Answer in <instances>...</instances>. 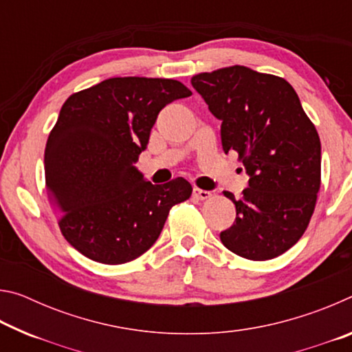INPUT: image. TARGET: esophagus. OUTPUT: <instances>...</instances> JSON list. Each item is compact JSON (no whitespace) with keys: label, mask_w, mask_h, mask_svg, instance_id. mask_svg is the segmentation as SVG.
I'll list each match as a JSON object with an SVG mask.
<instances>
[{"label":"esophagus","mask_w":352,"mask_h":352,"mask_svg":"<svg viewBox=\"0 0 352 352\" xmlns=\"http://www.w3.org/2000/svg\"><path fill=\"white\" fill-rule=\"evenodd\" d=\"M192 197L197 199V200H206V199L211 197V192H210V190H204V189L194 188V190H192Z\"/></svg>","instance_id":"obj_1"}]
</instances>
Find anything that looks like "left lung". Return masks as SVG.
Instances as JSON below:
<instances>
[{"instance_id":"obj_1","label":"left lung","mask_w":352,"mask_h":352,"mask_svg":"<svg viewBox=\"0 0 352 352\" xmlns=\"http://www.w3.org/2000/svg\"><path fill=\"white\" fill-rule=\"evenodd\" d=\"M222 121L225 153L236 151L250 175L236 200V222L220 233L223 245L250 261L287 252L305 234L321 184V144L294 87L247 67L220 68L190 79Z\"/></svg>"}]
</instances>
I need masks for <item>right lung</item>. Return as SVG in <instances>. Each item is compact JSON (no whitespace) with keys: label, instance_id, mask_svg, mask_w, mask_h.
I'll return each mask as SVG.
<instances>
[{"label":"right lung","instance_id":"1","mask_svg":"<svg viewBox=\"0 0 352 352\" xmlns=\"http://www.w3.org/2000/svg\"><path fill=\"white\" fill-rule=\"evenodd\" d=\"M182 82L111 77L65 100L45 148L47 195L77 252L100 264L140 258L192 186L146 182L135 168L163 107L190 96Z\"/></svg>","mask_w":352,"mask_h":352}]
</instances>
